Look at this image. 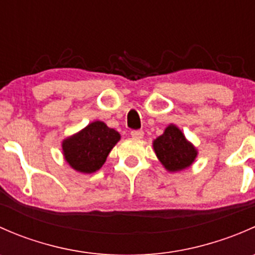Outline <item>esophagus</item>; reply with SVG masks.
Instances as JSON below:
<instances>
[{
	"label": "esophagus",
	"instance_id": "34e87169",
	"mask_svg": "<svg viewBox=\"0 0 255 255\" xmlns=\"http://www.w3.org/2000/svg\"><path fill=\"white\" fill-rule=\"evenodd\" d=\"M130 135H132L133 138H135V139H142L144 132L142 129H133L132 132H130Z\"/></svg>",
	"mask_w": 255,
	"mask_h": 255
}]
</instances>
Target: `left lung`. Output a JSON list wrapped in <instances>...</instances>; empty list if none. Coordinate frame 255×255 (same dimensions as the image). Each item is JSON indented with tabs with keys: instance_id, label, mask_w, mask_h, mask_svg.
I'll return each mask as SVG.
<instances>
[{
	"instance_id": "left-lung-1",
	"label": "left lung",
	"mask_w": 255,
	"mask_h": 255,
	"mask_svg": "<svg viewBox=\"0 0 255 255\" xmlns=\"http://www.w3.org/2000/svg\"><path fill=\"white\" fill-rule=\"evenodd\" d=\"M153 146L160 163L169 171L187 168L197 155L196 149L185 139L181 130L173 125L166 127L164 134L154 140Z\"/></svg>"
}]
</instances>
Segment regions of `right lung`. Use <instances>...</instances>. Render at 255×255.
<instances>
[{
    "instance_id": "obj_1",
    "label": "right lung",
    "mask_w": 255,
    "mask_h": 255,
    "mask_svg": "<svg viewBox=\"0 0 255 255\" xmlns=\"http://www.w3.org/2000/svg\"><path fill=\"white\" fill-rule=\"evenodd\" d=\"M120 138L117 130L96 121L78 134L64 140V156L71 168L80 173H95L104 165Z\"/></svg>"
}]
</instances>
